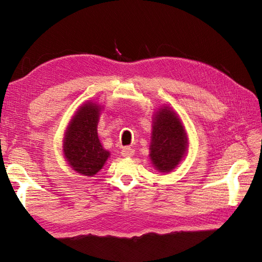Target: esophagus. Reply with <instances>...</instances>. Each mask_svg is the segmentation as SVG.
Masks as SVG:
<instances>
[{"instance_id": "esophagus-1", "label": "esophagus", "mask_w": 262, "mask_h": 262, "mask_svg": "<svg viewBox=\"0 0 262 262\" xmlns=\"http://www.w3.org/2000/svg\"><path fill=\"white\" fill-rule=\"evenodd\" d=\"M134 154H135V150L130 147H125L121 150V155L123 157H132L134 156Z\"/></svg>"}]
</instances>
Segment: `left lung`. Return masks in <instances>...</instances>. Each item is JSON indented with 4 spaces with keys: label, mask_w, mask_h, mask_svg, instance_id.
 Masks as SVG:
<instances>
[{
    "label": "left lung",
    "mask_w": 262,
    "mask_h": 262,
    "mask_svg": "<svg viewBox=\"0 0 262 262\" xmlns=\"http://www.w3.org/2000/svg\"><path fill=\"white\" fill-rule=\"evenodd\" d=\"M188 139L185 127L173 110L158 108L152 118L150 161L159 172H170L184 158Z\"/></svg>",
    "instance_id": "8db88e82"
}]
</instances>
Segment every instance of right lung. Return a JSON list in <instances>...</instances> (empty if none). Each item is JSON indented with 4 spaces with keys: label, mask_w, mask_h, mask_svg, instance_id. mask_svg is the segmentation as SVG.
I'll return each mask as SVG.
<instances>
[{
    "label": "right lung",
    "mask_w": 262,
    "mask_h": 262,
    "mask_svg": "<svg viewBox=\"0 0 262 262\" xmlns=\"http://www.w3.org/2000/svg\"><path fill=\"white\" fill-rule=\"evenodd\" d=\"M100 111L101 106L92 101L81 105L64 133V158L74 171L83 176H95L110 157L97 133Z\"/></svg>",
    "instance_id": "right-lung-1"
}]
</instances>
